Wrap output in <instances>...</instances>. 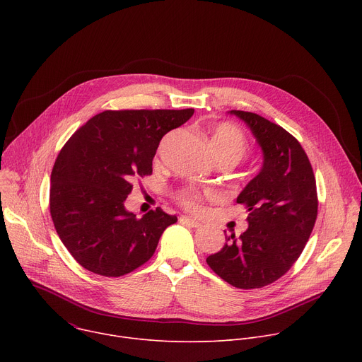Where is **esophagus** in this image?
<instances>
[{
	"label": "esophagus",
	"instance_id": "esophagus-1",
	"mask_svg": "<svg viewBox=\"0 0 362 362\" xmlns=\"http://www.w3.org/2000/svg\"><path fill=\"white\" fill-rule=\"evenodd\" d=\"M180 223L182 225H186V226H192V228H200L202 223L196 219H192V218H187V216H180Z\"/></svg>",
	"mask_w": 362,
	"mask_h": 362
}]
</instances>
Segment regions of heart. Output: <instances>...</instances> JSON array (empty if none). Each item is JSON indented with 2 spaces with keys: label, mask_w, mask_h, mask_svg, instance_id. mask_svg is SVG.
Here are the masks:
<instances>
[{
  "label": "heart",
  "mask_w": 362,
  "mask_h": 362,
  "mask_svg": "<svg viewBox=\"0 0 362 362\" xmlns=\"http://www.w3.org/2000/svg\"><path fill=\"white\" fill-rule=\"evenodd\" d=\"M211 148L218 163H239L249 148L245 132L233 123L219 124L211 137ZM179 202L186 209L197 212L200 209V196L194 190H183L179 193Z\"/></svg>",
  "instance_id": "1"
}]
</instances>
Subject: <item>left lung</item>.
<instances>
[{"label": "left lung", "mask_w": 362, "mask_h": 362, "mask_svg": "<svg viewBox=\"0 0 362 362\" xmlns=\"http://www.w3.org/2000/svg\"><path fill=\"white\" fill-rule=\"evenodd\" d=\"M253 133L264 165L236 202L249 212L247 229L206 257L212 271L232 286H267L296 262L318 215L317 183L299 141L281 126L250 112L230 110Z\"/></svg>", "instance_id": "obj_1"}]
</instances>
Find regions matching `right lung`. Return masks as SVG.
I'll return each instance as SVG.
<instances>
[{
  "instance_id": "obj_1",
  "label": "right lung",
  "mask_w": 362,
  "mask_h": 362,
  "mask_svg": "<svg viewBox=\"0 0 362 362\" xmlns=\"http://www.w3.org/2000/svg\"><path fill=\"white\" fill-rule=\"evenodd\" d=\"M185 110H106L64 144L51 172L49 214L74 259L101 276L146 264L165 229L177 222L160 208L140 219L124 208L134 177L151 175L162 137L186 123Z\"/></svg>"
}]
</instances>
